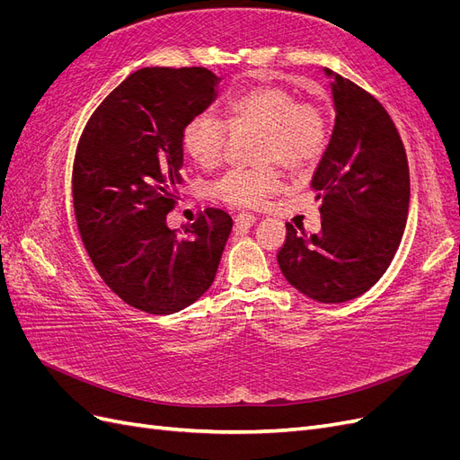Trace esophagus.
Wrapping results in <instances>:
<instances>
[{"label": "esophagus", "mask_w": 460, "mask_h": 460, "mask_svg": "<svg viewBox=\"0 0 460 460\" xmlns=\"http://www.w3.org/2000/svg\"><path fill=\"white\" fill-rule=\"evenodd\" d=\"M255 220H257V217H255V215L242 211V213L235 215V226H238V228H247V226H253V225H255Z\"/></svg>", "instance_id": "obj_1"}]
</instances>
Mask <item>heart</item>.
Instances as JSON below:
<instances>
[{
    "label": "heart",
    "instance_id": "1",
    "mask_svg": "<svg viewBox=\"0 0 460 460\" xmlns=\"http://www.w3.org/2000/svg\"><path fill=\"white\" fill-rule=\"evenodd\" d=\"M226 124L232 130H257L253 159L267 161L252 169H232L222 174L213 193L230 205L255 207L276 188L274 161L289 172L314 164L328 144V119L313 102L278 84H259L234 93L226 102ZM211 113L193 115L182 130L188 155L201 169H215L225 151L228 128Z\"/></svg>",
    "mask_w": 460,
    "mask_h": 460
}]
</instances>
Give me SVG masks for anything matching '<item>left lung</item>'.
<instances>
[{"mask_svg": "<svg viewBox=\"0 0 460 460\" xmlns=\"http://www.w3.org/2000/svg\"><path fill=\"white\" fill-rule=\"evenodd\" d=\"M336 124L311 180L318 234L286 225L278 264L286 280L320 303L363 296L382 274L407 225L411 180L405 146L384 105L330 68Z\"/></svg>", "mask_w": 460, "mask_h": 460, "instance_id": "1", "label": "left lung"}]
</instances>
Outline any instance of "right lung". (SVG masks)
Listing matches in <instances>:
<instances>
[{
	"label": "right lung",
	"instance_id": "obj_1",
	"mask_svg": "<svg viewBox=\"0 0 460 460\" xmlns=\"http://www.w3.org/2000/svg\"><path fill=\"white\" fill-rule=\"evenodd\" d=\"M205 66H146L93 111L73 166V203L86 252L103 282L130 307L172 314L211 288L232 232L222 208L178 238L166 226L182 182L186 122L215 102Z\"/></svg>",
	"mask_w": 460,
	"mask_h": 460
}]
</instances>
